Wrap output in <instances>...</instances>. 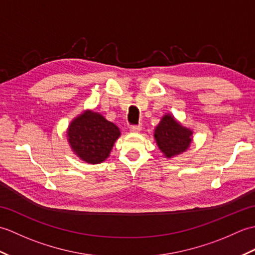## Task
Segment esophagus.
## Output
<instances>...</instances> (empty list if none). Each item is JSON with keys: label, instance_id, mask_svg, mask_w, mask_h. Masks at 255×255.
<instances>
[{"label": "esophagus", "instance_id": "34e87169", "mask_svg": "<svg viewBox=\"0 0 255 255\" xmlns=\"http://www.w3.org/2000/svg\"><path fill=\"white\" fill-rule=\"evenodd\" d=\"M141 128H142L141 125H136V126H131L130 127V131H132V132H139L140 130H141Z\"/></svg>", "mask_w": 255, "mask_h": 255}]
</instances>
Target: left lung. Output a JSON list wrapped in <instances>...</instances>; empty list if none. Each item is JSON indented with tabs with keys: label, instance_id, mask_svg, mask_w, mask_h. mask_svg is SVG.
<instances>
[{
	"label": "left lung",
	"instance_id": "1",
	"mask_svg": "<svg viewBox=\"0 0 255 255\" xmlns=\"http://www.w3.org/2000/svg\"><path fill=\"white\" fill-rule=\"evenodd\" d=\"M153 137L166 159H172L188 150L193 142V129L184 126L170 113L162 116L154 128Z\"/></svg>",
	"mask_w": 255,
	"mask_h": 255
}]
</instances>
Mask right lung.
<instances>
[{
	"mask_svg": "<svg viewBox=\"0 0 255 255\" xmlns=\"http://www.w3.org/2000/svg\"><path fill=\"white\" fill-rule=\"evenodd\" d=\"M66 134L70 148L79 159L89 164H99L110 156L122 133L101 113L85 110L72 119Z\"/></svg>",
	"mask_w": 255,
	"mask_h": 255,
	"instance_id": "1",
	"label": "right lung"
}]
</instances>
